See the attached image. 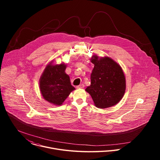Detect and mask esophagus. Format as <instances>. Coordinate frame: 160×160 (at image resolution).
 I'll list each match as a JSON object with an SVG mask.
<instances>
[{
	"mask_svg": "<svg viewBox=\"0 0 160 160\" xmlns=\"http://www.w3.org/2000/svg\"><path fill=\"white\" fill-rule=\"evenodd\" d=\"M84 87H85V85L82 83V84H80V85L77 86V88H83Z\"/></svg>",
	"mask_w": 160,
	"mask_h": 160,
	"instance_id": "obj_1",
	"label": "esophagus"
}]
</instances>
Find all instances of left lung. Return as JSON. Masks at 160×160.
<instances>
[{
	"instance_id": "obj_1",
	"label": "left lung",
	"mask_w": 160,
	"mask_h": 160,
	"mask_svg": "<svg viewBox=\"0 0 160 160\" xmlns=\"http://www.w3.org/2000/svg\"><path fill=\"white\" fill-rule=\"evenodd\" d=\"M90 60L94 67L90 75V85L85 90L97 108L104 109L116 105L123 98L126 89L122 67L109 57L94 55Z\"/></svg>"
}]
</instances>
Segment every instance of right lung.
<instances>
[{
	"mask_svg": "<svg viewBox=\"0 0 160 160\" xmlns=\"http://www.w3.org/2000/svg\"><path fill=\"white\" fill-rule=\"evenodd\" d=\"M52 61L45 67L40 81V90L44 99L54 105H61L75 88L70 82V77L65 73L64 63L52 64Z\"/></svg>",
	"mask_w": 160,
	"mask_h": 160,
	"instance_id": "1",
	"label": "right lung"
}]
</instances>
